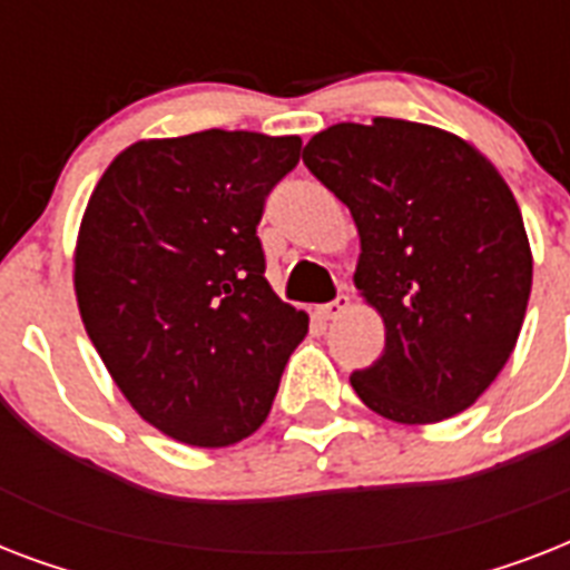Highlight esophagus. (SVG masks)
Segmentation results:
<instances>
[{
  "instance_id": "34e87169",
  "label": "esophagus",
  "mask_w": 570,
  "mask_h": 570,
  "mask_svg": "<svg viewBox=\"0 0 570 570\" xmlns=\"http://www.w3.org/2000/svg\"><path fill=\"white\" fill-rule=\"evenodd\" d=\"M348 304H352V298H348V293H340L334 302L328 304H322L320 307V316L322 320H337L340 313H346L348 311Z\"/></svg>"
}]
</instances>
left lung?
<instances>
[{
    "label": "left lung",
    "instance_id": "1",
    "mask_svg": "<svg viewBox=\"0 0 570 570\" xmlns=\"http://www.w3.org/2000/svg\"><path fill=\"white\" fill-rule=\"evenodd\" d=\"M302 159L355 218V286L387 331L379 361L352 373L357 396L407 425L473 405L514 352L532 286L503 177L459 136L396 118L334 124Z\"/></svg>",
    "mask_w": 570,
    "mask_h": 570
}]
</instances>
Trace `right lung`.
Masks as SVG:
<instances>
[{
	"label": "right lung",
	"mask_w": 570,
	"mask_h": 570,
	"mask_svg": "<svg viewBox=\"0 0 570 570\" xmlns=\"http://www.w3.org/2000/svg\"><path fill=\"white\" fill-rule=\"evenodd\" d=\"M298 136L204 129L127 147L76 245L85 331L129 405L189 446L263 425L307 313L275 295L257 224Z\"/></svg>",
	"instance_id": "add662e5"
}]
</instances>
